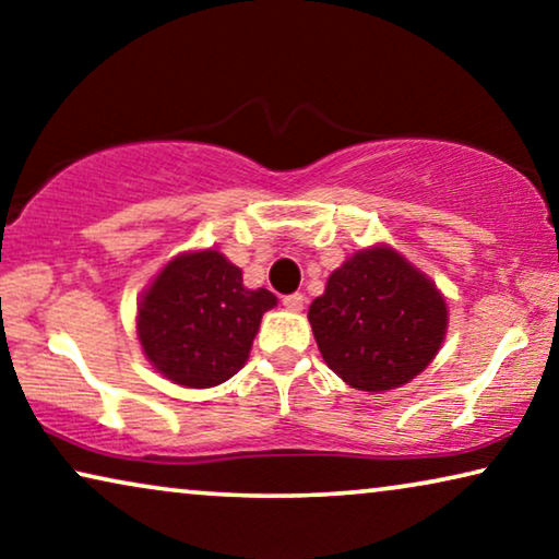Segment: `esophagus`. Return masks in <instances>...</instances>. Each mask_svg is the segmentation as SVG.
<instances>
[{"label":"esophagus","mask_w":559,"mask_h":559,"mask_svg":"<svg viewBox=\"0 0 559 559\" xmlns=\"http://www.w3.org/2000/svg\"><path fill=\"white\" fill-rule=\"evenodd\" d=\"M282 305H285V308H287L289 312H300V310L305 308V295H300V293L287 295L285 300H282Z\"/></svg>","instance_id":"esophagus-1"}]
</instances>
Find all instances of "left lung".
<instances>
[{
    "label": "left lung",
    "mask_w": 559,
    "mask_h": 559,
    "mask_svg": "<svg viewBox=\"0 0 559 559\" xmlns=\"http://www.w3.org/2000/svg\"><path fill=\"white\" fill-rule=\"evenodd\" d=\"M323 361L358 392H389L423 373L445 341L438 285L389 243L358 249L308 310Z\"/></svg>",
    "instance_id": "left-lung-1"
}]
</instances>
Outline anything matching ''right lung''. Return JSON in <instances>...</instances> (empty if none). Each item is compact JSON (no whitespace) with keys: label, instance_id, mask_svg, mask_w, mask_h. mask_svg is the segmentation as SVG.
Here are the masks:
<instances>
[{"label":"right lung","instance_id":"right-lung-1","mask_svg":"<svg viewBox=\"0 0 559 559\" xmlns=\"http://www.w3.org/2000/svg\"><path fill=\"white\" fill-rule=\"evenodd\" d=\"M270 289L243 287L241 270L218 249L182 251L136 302V338L147 361L186 389L224 384L247 364Z\"/></svg>","mask_w":559,"mask_h":559}]
</instances>
